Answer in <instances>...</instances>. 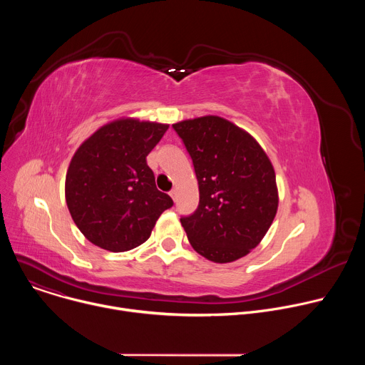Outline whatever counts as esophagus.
Returning a JSON list of instances; mask_svg holds the SVG:
<instances>
[{
    "label": "esophagus",
    "instance_id": "obj_1",
    "mask_svg": "<svg viewBox=\"0 0 365 365\" xmlns=\"http://www.w3.org/2000/svg\"><path fill=\"white\" fill-rule=\"evenodd\" d=\"M169 195H170V197H172L175 202L178 200V190H176V189H172V190L169 192Z\"/></svg>",
    "mask_w": 365,
    "mask_h": 365
}]
</instances>
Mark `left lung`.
<instances>
[{"instance_id": "1", "label": "left lung", "mask_w": 365, "mask_h": 365, "mask_svg": "<svg viewBox=\"0 0 365 365\" xmlns=\"http://www.w3.org/2000/svg\"><path fill=\"white\" fill-rule=\"evenodd\" d=\"M190 154L199 205L180 218L193 250L231 263L264 238L277 214L274 168L257 140L234 123L205 115L173 124Z\"/></svg>"}]
</instances>
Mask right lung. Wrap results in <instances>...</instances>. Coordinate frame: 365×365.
<instances>
[{"label":"right lung","mask_w":365,"mask_h":365,"mask_svg":"<svg viewBox=\"0 0 365 365\" xmlns=\"http://www.w3.org/2000/svg\"><path fill=\"white\" fill-rule=\"evenodd\" d=\"M168 128L124 117L98 128L75 151L65 180L66 205L96 247L123 252L141 245L173 205L155 187L145 160Z\"/></svg>","instance_id":"right-lung-1"}]
</instances>
